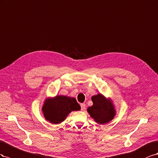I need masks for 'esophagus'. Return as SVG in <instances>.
<instances>
[{
  "instance_id": "34e87169",
  "label": "esophagus",
  "mask_w": 158,
  "mask_h": 158,
  "mask_svg": "<svg viewBox=\"0 0 158 158\" xmlns=\"http://www.w3.org/2000/svg\"><path fill=\"white\" fill-rule=\"evenodd\" d=\"M85 104H84V103H82V104H81V110H84L85 109Z\"/></svg>"
}]
</instances>
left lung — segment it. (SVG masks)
Masks as SVG:
<instances>
[{
  "mask_svg": "<svg viewBox=\"0 0 158 158\" xmlns=\"http://www.w3.org/2000/svg\"><path fill=\"white\" fill-rule=\"evenodd\" d=\"M91 100L93 105L87 110L97 123L105 124L114 118L116 110L110 98H107L100 93L93 96Z\"/></svg>",
  "mask_w": 158,
  "mask_h": 158,
  "instance_id": "1",
  "label": "left lung"
}]
</instances>
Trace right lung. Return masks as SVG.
Listing matches in <instances>:
<instances>
[{"instance_id": "right-lung-1", "label": "right lung", "mask_w": 158, "mask_h": 158, "mask_svg": "<svg viewBox=\"0 0 158 158\" xmlns=\"http://www.w3.org/2000/svg\"><path fill=\"white\" fill-rule=\"evenodd\" d=\"M80 109L81 106L75 98L57 95L46 98L42 110L46 120L53 124H57L64 121L71 112Z\"/></svg>"}]
</instances>
